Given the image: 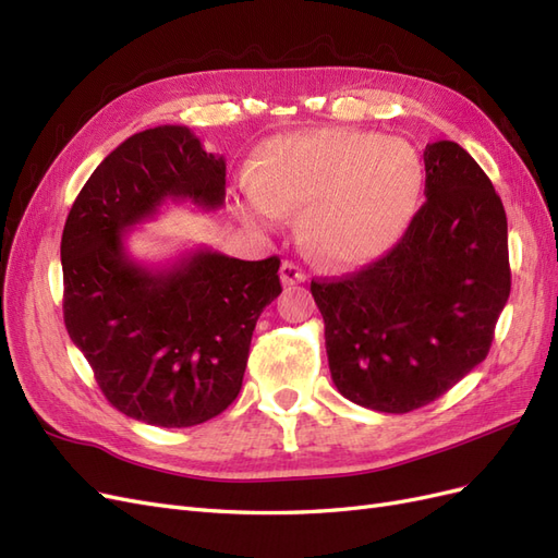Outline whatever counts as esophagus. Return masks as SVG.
Returning a JSON list of instances; mask_svg holds the SVG:
<instances>
[{"instance_id": "34e87169", "label": "esophagus", "mask_w": 558, "mask_h": 558, "mask_svg": "<svg viewBox=\"0 0 558 558\" xmlns=\"http://www.w3.org/2000/svg\"><path fill=\"white\" fill-rule=\"evenodd\" d=\"M280 280H282L284 288H290V284L304 282V280H306V274H304V268H301L299 264H294V262H282V266H280Z\"/></svg>"}]
</instances>
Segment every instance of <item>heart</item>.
I'll list each match as a JSON object with an SVG mask.
<instances>
[{
	"instance_id": "obj_1",
	"label": "heart",
	"mask_w": 558,
	"mask_h": 558,
	"mask_svg": "<svg viewBox=\"0 0 558 558\" xmlns=\"http://www.w3.org/2000/svg\"><path fill=\"white\" fill-rule=\"evenodd\" d=\"M421 156L402 137L317 129L268 140L235 210L270 225L301 213L306 243L333 264H364L397 243L416 213Z\"/></svg>"
}]
</instances>
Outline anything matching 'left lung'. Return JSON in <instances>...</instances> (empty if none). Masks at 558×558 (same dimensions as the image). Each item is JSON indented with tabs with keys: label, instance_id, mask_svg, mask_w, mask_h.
I'll return each mask as SVG.
<instances>
[{
	"label": "left lung",
	"instance_id": "8db88e82",
	"mask_svg": "<svg viewBox=\"0 0 558 558\" xmlns=\"http://www.w3.org/2000/svg\"><path fill=\"white\" fill-rule=\"evenodd\" d=\"M425 203L386 257L311 280L333 386L384 413L435 402L486 360L507 304V217L480 163L456 142L423 151Z\"/></svg>",
	"mask_w": 558,
	"mask_h": 558
}]
</instances>
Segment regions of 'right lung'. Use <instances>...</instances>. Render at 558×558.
I'll list each match as a JSON object with an SVG mask.
<instances>
[{"mask_svg": "<svg viewBox=\"0 0 558 558\" xmlns=\"http://www.w3.org/2000/svg\"><path fill=\"white\" fill-rule=\"evenodd\" d=\"M227 163L186 125L135 133L78 191L60 243L62 315L107 402L135 421L191 427L243 386L250 341L280 288V259L196 250L170 268L125 252L129 229L166 201L225 205Z\"/></svg>", "mask_w": 558, "mask_h": 558, "instance_id": "right-lung-1", "label": "right lung"}]
</instances>
